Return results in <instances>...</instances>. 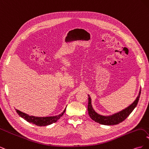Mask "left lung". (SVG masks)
<instances>
[{"label":"left lung","mask_w":149,"mask_h":149,"mask_svg":"<svg viewBox=\"0 0 149 149\" xmlns=\"http://www.w3.org/2000/svg\"><path fill=\"white\" fill-rule=\"evenodd\" d=\"M141 89H140V91L139 93L138 96L137 98L131 104L125 109H123V111H119V112H117L112 115L110 116H102L97 114V112L94 110L93 107L92 106L91 104V98L90 97L89 95H88V111L89 117L91 118L93 120H94L96 123L102 124V125H116L122 123L123 120H124L129 114L131 113L133 110L135 109L137 105V103L139 100L140 95H141Z\"/></svg>","instance_id":"left-lung-1"}]
</instances>
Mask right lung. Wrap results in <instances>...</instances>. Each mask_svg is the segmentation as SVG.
Listing matches in <instances>:
<instances>
[{"label":"right lung","mask_w":149,"mask_h":149,"mask_svg":"<svg viewBox=\"0 0 149 149\" xmlns=\"http://www.w3.org/2000/svg\"><path fill=\"white\" fill-rule=\"evenodd\" d=\"M66 108L60 114L50 117H36L33 116H29L24 113V112H22L16 109L15 111L17 112V114H19L21 118H24L25 120L29 122L30 123L37 125L38 126H47L56 123L58 119H60L61 117L65 113Z\"/></svg>","instance_id":"obj_1"}]
</instances>
